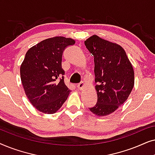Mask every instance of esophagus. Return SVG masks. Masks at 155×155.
Segmentation results:
<instances>
[{
	"label": "esophagus",
	"instance_id": "obj_1",
	"mask_svg": "<svg viewBox=\"0 0 155 155\" xmlns=\"http://www.w3.org/2000/svg\"><path fill=\"white\" fill-rule=\"evenodd\" d=\"M77 87H78V90H82L84 88V87H85V84H84V82H80V83L77 84Z\"/></svg>",
	"mask_w": 155,
	"mask_h": 155
}]
</instances>
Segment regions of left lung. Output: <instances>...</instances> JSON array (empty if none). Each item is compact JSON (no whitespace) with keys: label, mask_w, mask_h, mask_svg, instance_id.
Segmentation results:
<instances>
[{"label":"left lung","mask_w":155,"mask_h":155,"mask_svg":"<svg viewBox=\"0 0 155 155\" xmlns=\"http://www.w3.org/2000/svg\"><path fill=\"white\" fill-rule=\"evenodd\" d=\"M94 56L97 103L90 108L98 116L109 115L128 98L134 86V71L125 50L118 44L92 35L84 41Z\"/></svg>","instance_id":"8db88e82"}]
</instances>
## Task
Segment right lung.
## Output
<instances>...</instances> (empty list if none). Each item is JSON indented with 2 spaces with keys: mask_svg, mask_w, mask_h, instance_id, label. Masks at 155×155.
<instances>
[{
  "mask_svg": "<svg viewBox=\"0 0 155 155\" xmlns=\"http://www.w3.org/2000/svg\"><path fill=\"white\" fill-rule=\"evenodd\" d=\"M75 43L71 38L54 37L27 51L20 66L21 81L27 98L38 111L56 113L68 99L71 90L62 76V55L65 47Z\"/></svg>",
  "mask_w": 155,
  "mask_h": 155,
  "instance_id": "right-lung-1",
  "label": "right lung"
}]
</instances>
